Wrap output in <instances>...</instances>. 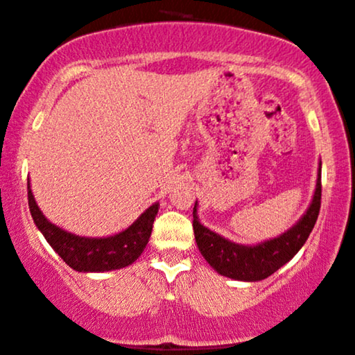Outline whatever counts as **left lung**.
I'll list each match as a JSON object with an SVG mask.
<instances>
[{
    "label": "left lung",
    "instance_id": "1",
    "mask_svg": "<svg viewBox=\"0 0 355 355\" xmlns=\"http://www.w3.org/2000/svg\"><path fill=\"white\" fill-rule=\"evenodd\" d=\"M321 168L309 208L304 216L291 230L256 246L236 245L225 240L211 230L205 228L196 216V203L193 207V233L198 250L208 264L221 276L238 281H261L284 266L304 245L313 232L319 210H321Z\"/></svg>",
    "mask_w": 355,
    "mask_h": 355
}]
</instances>
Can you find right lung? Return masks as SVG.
I'll use <instances>...</instances> for the list:
<instances>
[{"mask_svg": "<svg viewBox=\"0 0 355 355\" xmlns=\"http://www.w3.org/2000/svg\"><path fill=\"white\" fill-rule=\"evenodd\" d=\"M29 211L40 232L53 246V250L72 270L80 272H104L129 266L142 254L152 234L159 203L152 205L123 232L107 238H85L64 232L51 223L36 205L28 183Z\"/></svg>", "mask_w": 355, "mask_h": 355, "instance_id": "add662e5", "label": "right lung"}]
</instances>
